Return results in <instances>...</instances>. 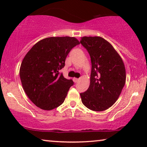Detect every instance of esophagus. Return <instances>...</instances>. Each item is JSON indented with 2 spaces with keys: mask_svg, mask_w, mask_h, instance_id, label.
<instances>
[{
  "mask_svg": "<svg viewBox=\"0 0 147 147\" xmlns=\"http://www.w3.org/2000/svg\"><path fill=\"white\" fill-rule=\"evenodd\" d=\"M73 80H74V82H75V83H77V82H78V80H79V79H78V78H74V79H73Z\"/></svg>",
  "mask_w": 147,
  "mask_h": 147,
  "instance_id": "34e87169",
  "label": "esophagus"
}]
</instances>
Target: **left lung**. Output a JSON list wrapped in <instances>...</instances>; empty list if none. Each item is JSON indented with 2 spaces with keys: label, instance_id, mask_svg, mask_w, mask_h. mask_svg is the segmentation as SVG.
<instances>
[{
  "label": "left lung",
  "instance_id": "1",
  "mask_svg": "<svg viewBox=\"0 0 147 147\" xmlns=\"http://www.w3.org/2000/svg\"><path fill=\"white\" fill-rule=\"evenodd\" d=\"M80 43L90 54V84L80 93L84 105L93 111H104L115 103L126 82L123 61L112 45L100 37H84Z\"/></svg>",
  "mask_w": 147,
  "mask_h": 147
}]
</instances>
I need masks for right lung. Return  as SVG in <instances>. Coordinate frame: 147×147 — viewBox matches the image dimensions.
I'll use <instances>...</instances> for the list:
<instances>
[{
    "label": "right lung",
    "instance_id": "add662e5",
    "mask_svg": "<svg viewBox=\"0 0 147 147\" xmlns=\"http://www.w3.org/2000/svg\"><path fill=\"white\" fill-rule=\"evenodd\" d=\"M74 37H52L37 42L26 54L20 68L24 91L37 107L53 110L63 104L74 85L59 70L70 51L79 45Z\"/></svg>",
    "mask_w": 147,
    "mask_h": 147
}]
</instances>
